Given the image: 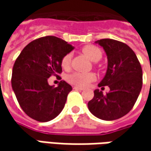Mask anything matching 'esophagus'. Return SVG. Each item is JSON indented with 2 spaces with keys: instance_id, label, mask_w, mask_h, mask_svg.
<instances>
[{
  "instance_id": "1",
  "label": "esophagus",
  "mask_w": 151,
  "mask_h": 151,
  "mask_svg": "<svg viewBox=\"0 0 151 151\" xmlns=\"http://www.w3.org/2000/svg\"><path fill=\"white\" fill-rule=\"evenodd\" d=\"M75 90H78V91H83V88H81V87H79V86H74L73 87Z\"/></svg>"
}]
</instances>
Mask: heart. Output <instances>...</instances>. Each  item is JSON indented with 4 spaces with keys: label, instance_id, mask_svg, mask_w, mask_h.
Wrapping results in <instances>:
<instances>
[{
    "label": "heart",
    "instance_id": "obj_1",
    "mask_svg": "<svg viewBox=\"0 0 151 151\" xmlns=\"http://www.w3.org/2000/svg\"><path fill=\"white\" fill-rule=\"evenodd\" d=\"M82 52L86 55L93 62H98L101 58V50L94 45H86L82 49ZM71 60V55L68 54L65 55L61 61V65L63 68L66 69L70 66ZM95 80V76L91 73H80L74 72L68 76L67 81L71 83V84L84 87L88 86L90 82Z\"/></svg>",
    "mask_w": 151,
    "mask_h": 151
}]
</instances>
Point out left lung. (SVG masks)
Returning <instances> with one entry per match:
<instances>
[{
    "instance_id": "obj_1",
    "label": "left lung",
    "mask_w": 151,
    "mask_h": 151,
    "mask_svg": "<svg viewBox=\"0 0 151 151\" xmlns=\"http://www.w3.org/2000/svg\"><path fill=\"white\" fill-rule=\"evenodd\" d=\"M103 48L107 58L105 76L99 87L108 86L109 92L96 89L87 106L91 113L101 120H115L129 113L142 88V68L136 55L122 42L103 38L95 42Z\"/></svg>"
}]
</instances>
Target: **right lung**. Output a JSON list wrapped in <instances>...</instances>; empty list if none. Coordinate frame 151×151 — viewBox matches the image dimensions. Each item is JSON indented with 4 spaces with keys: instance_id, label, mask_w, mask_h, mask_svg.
I'll list each match as a JSON object with an SVG mask.
<instances>
[{
    "instance_id": "1",
    "label": "right lung",
    "mask_w": 151,
    "mask_h": 151,
    "mask_svg": "<svg viewBox=\"0 0 151 151\" xmlns=\"http://www.w3.org/2000/svg\"><path fill=\"white\" fill-rule=\"evenodd\" d=\"M73 50L65 40L46 36L29 43L15 61L12 90L22 109L32 119L48 122L63 110L72 87L65 81L54 87L48 79L52 75L59 76L63 57Z\"/></svg>"
}]
</instances>
